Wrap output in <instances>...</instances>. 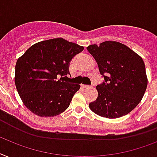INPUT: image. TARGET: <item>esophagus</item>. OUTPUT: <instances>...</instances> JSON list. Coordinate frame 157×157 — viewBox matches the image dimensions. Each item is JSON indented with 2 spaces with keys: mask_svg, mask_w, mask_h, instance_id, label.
<instances>
[{
  "mask_svg": "<svg viewBox=\"0 0 157 157\" xmlns=\"http://www.w3.org/2000/svg\"><path fill=\"white\" fill-rule=\"evenodd\" d=\"M84 89H88V88H90L91 86H90V85H81Z\"/></svg>",
  "mask_w": 157,
  "mask_h": 157,
  "instance_id": "34e87169",
  "label": "esophagus"
}]
</instances>
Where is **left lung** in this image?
<instances>
[{"instance_id": "8db88e82", "label": "left lung", "mask_w": 157, "mask_h": 157, "mask_svg": "<svg viewBox=\"0 0 157 157\" xmlns=\"http://www.w3.org/2000/svg\"><path fill=\"white\" fill-rule=\"evenodd\" d=\"M104 81L97 86L98 97L90 103L92 111L107 118L124 116L137 106L147 85L143 59L128 47L114 41L90 45Z\"/></svg>"}]
</instances>
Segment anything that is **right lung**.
I'll list each match as a JSON object with an SVG mask.
<instances>
[{
    "label": "right lung",
    "instance_id": "obj_1",
    "mask_svg": "<svg viewBox=\"0 0 157 157\" xmlns=\"http://www.w3.org/2000/svg\"><path fill=\"white\" fill-rule=\"evenodd\" d=\"M81 46L62 38L31 46L15 66V85L24 105L41 117L61 114L70 105L80 85L64 81L69 64Z\"/></svg>",
    "mask_w": 157,
    "mask_h": 157
}]
</instances>
